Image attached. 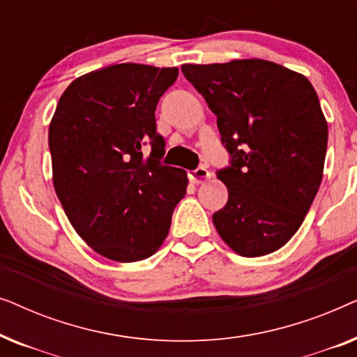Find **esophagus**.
I'll return each instance as SVG.
<instances>
[{
    "label": "esophagus",
    "instance_id": "esophagus-1",
    "mask_svg": "<svg viewBox=\"0 0 357 357\" xmlns=\"http://www.w3.org/2000/svg\"><path fill=\"white\" fill-rule=\"evenodd\" d=\"M188 178H190V182H192V183L199 185V183L206 182L208 178H211V172H209L206 167H198L197 170H192V172H188Z\"/></svg>",
    "mask_w": 357,
    "mask_h": 357
}]
</instances>
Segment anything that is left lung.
<instances>
[{
  "instance_id": "obj_1",
  "label": "left lung",
  "mask_w": 357,
  "mask_h": 357,
  "mask_svg": "<svg viewBox=\"0 0 357 357\" xmlns=\"http://www.w3.org/2000/svg\"><path fill=\"white\" fill-rule=\"evenodd\" d=\"M214 115L231 167L218 172L227 203L214 227L241 257H263L289 242L324 177L328 125L304 75L250 58L182 65Z\"/></svg>"
}]
</instances>
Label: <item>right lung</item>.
Listing matches in <instances>:
<instances>
[{
	"mask_svg": "<svg viewBox=\"0 0 357 357\" xmlns=\"http://www.w3.org/2000/svg\"><path fill=\"white\" fill-rule=\"evenodd\" d=\"M177 75L138 63L91 71L66 87L50 121L56 197L77 236L114 261L154 255L187 193V172L160 164L165 143L154 116Z\"/></svg>",
	"mask_w": 357,
	"mask_h": 357,
	"instance_id": "add662e5",
	"label": "right lung"
}]
</instances>
